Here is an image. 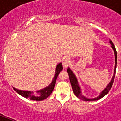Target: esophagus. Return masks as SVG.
I'll return each instance as SVG.
<instances>
[{"mask_svg":"<svg viewBox=\"0 0 121 121\" xmlns=\"http://www.w3.org/2000/svg\"><path fill=\"white\" fill-rule=\"evenodd\" d=\"M71 63V60L68 57H65L63 59L62 65L64 68H67Z\"/></svg>","mask_w":121,"mask_h":121,"instance_id":"esophagus-1","label":"esophagus"}]
</instances>
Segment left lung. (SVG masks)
<instances>
[{"mask_svg":"<svg viewBox=\"0 0 121 121\" xmlns=\"http://www.w3.org/2000/svg\"><path fill=\"white\" fill-rule=\"evenodd\" d=\"M110 43L111 44V47L113 49L114 51V55H115V68H114V76L112 77V78L111 80V82L109 83V84L107 85V86H106V88L104 89V90L102 91V92L100 93L99 95L97 97L94 98V99H87L85 96H83L82 94V92H81L80 88L79 86V84L78 83L77 79L76 78L75 74L73 73L72 70H70V68H67V72L68 73V76H69V78H70V83H71V85H72V89H73V91L74 94L78 98H79L80 99L82 100H84V101H92V100H99L100 99L104 97V96L106 95V94H108V92H109V90H111V87L112 86L113 83H114V77H115V74H116V65H117V51L116 49V48H115L114 45V43H112V41L111 40H110Z\"/></svg>","mask_w":121,"mask_h":121,"instance_id":"obj_1","label":"left lung"}]
</instances>
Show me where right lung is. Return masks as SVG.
<instances>
[{"label": "right lung", "instance_id": "obj_1", "mask_svg": "<svg viewBox=\"0 0 121 121\" xmlns=\"http://www.w3.org/2000/svg\"><path fill=\"white\" fill-rule=\"evenodd\" d=\"M63 70V66L61 63H60L58 65L56 66V70H55V77L53 78L52 82L46 88L41 89L40 90L37 91V95H35L33 94V92H30V91H26V90H18L17 88H15L13 87L14 90L16 91L17 93L21 95V96L27 98L30 100H36V101H40V100H44L45 99L49 97L50 95V94L52 93L54 87H55V83H56V78L58 76L59 73L61 72V70Z\"/></svg>", "mask_w": 121, "mask_h": 121}]
</instances>
